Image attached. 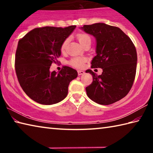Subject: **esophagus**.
<instances>
[{"label":"esophagus","instance_id":"34e87169","mask_svg":"<svg viewBox=\"0 0 153 153\" xmlns=\"http://www.w3.org/2000/svg\"><path fill=\"white\" fill-rule=\"evenodd\" d=\"M77 74H78V76H81V75L84 74V71L79 70V71H77Z\"/></svg>","mask_w":153,"mask_h":153}]
</instances>
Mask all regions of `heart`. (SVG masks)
I'll use <instances>...</instances> for the list:
<instances>
[{
    "mask_svg": "<svg viewBox=\"0 0 153 153\" xmlns=\"http://www.w3.org/2000/svg\"><path fill=\"white\" fill-rule=\"evenodd\" d=\"M77 38L79 43L83 46L86 43L87 41L91 40V38H90V36L88 34H86V33H79L77 35ZM69 42V39L67 38V39L65 40L63 43H62L61 46V52H65L66 50L67 46L68 45ZM85 59L84 57H74L72 58L70 61H69V63L71 65L74 66L75 67H77V68H81L82 67L83 65H84L85 62Z\"/></svg>",
    "mask_w": 153,
    "mask_h": 153,
    "instance_id": "1",
    "label": "heart"
}]
</instances>
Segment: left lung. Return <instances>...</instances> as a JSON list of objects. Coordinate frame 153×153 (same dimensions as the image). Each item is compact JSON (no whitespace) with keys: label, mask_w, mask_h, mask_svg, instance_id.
I'll use <instances>...</instances> for the list:
<instances>
[{"label":"left lung","mask_w":153,"mask_h":153,"mask_svg":"<svg viewBox=\"0 0 153 153\" xmlns=\"http://www.w3.org/2000/svg\"><path fill=\"white\" fill-rule=\"evenodd\" d=\"M82 29L97 40L92 68H102L100 76L88 69L93 82L86 88L88 97L98 104L108 105L128 94L136 76L137 53L132 41L120 28L103 23L84 25Z\"/></svg>","instance_id":"left-lung-1"}]
</instances>
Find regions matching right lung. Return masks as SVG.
Instances as JSON below:
<instances>
[{"mask_svg": "<svg viewBox=\"0 0 153 153\" xmlns=\"http://www.w3.org/2000/svg\"><path fill=\"white\" fill-rule=\"evenodd\" d=\"M76 27H37L18 42L15 60L18 81L25 94L36 102L48 105L63 100L69 83L77 77V71L68 66H63L59 73L49 71L61 55L62 43Z\"/></svg>", "mask_w": 153, "mask_h": 153, "instance_id": "obj_1", "label": "right lung"}]
</instances>
